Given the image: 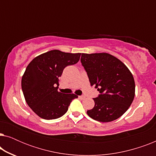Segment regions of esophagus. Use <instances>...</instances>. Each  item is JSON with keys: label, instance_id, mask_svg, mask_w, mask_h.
I'll list each match as a JSON object with an SVG mask.
<instances>
[{"label": "esophagus", "instance_id": "34e87169", "mask_svg": "<svg viewBox=\"0 0 156 156\" xmlns=\"http://www.w3.org/2000/svg\"><path fill=\"white\" fill-rule=\"evenodd\" d=\"M79 99H85V97L84 96H79Z\"/></svg>", "mask_w": 156, "mask_h": 156}]
</instances>
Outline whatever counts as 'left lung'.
<instances>
[{
	"label": "left lung",
	"mask_w": 156,
	"mask_h": 156,
	"mask_svg": "<svg viewBox=\"0 0 156 156\" xmlns=\"http://www.w3.org/2000/svg\"><path fill=\"white\" fill-rule=\"evenodd\" d=\"M81 62L91 86L101 94L94 98V106L87 112L94 120L110 122L129 109L135 96L133 74L124 63L106 52L82 53Z\"/></svg>",
	"instance_id": "obj_1"
}]
</instances>
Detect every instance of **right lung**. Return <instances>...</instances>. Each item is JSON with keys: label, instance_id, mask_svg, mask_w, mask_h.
Listing matches in <instances>:
<instances>
[{"label": "right lung", "instance_id": "right-lung-1", "mask_svg": "<svg viewBox=\"0 0 156 156\" xmlns=\"http://www.w3.org/2000/svg\"><path fill=\"white\" fill-rule=\"evenodd\" d=\"M81 53L50 50L35 57L26 67L21 86L25 101L40 118L51 120L67 112L74 94L58 91L59 77L67 66L77 63Z\"/></svg>", "mask_w": 156, "mask_h": 156}]
</instances>
